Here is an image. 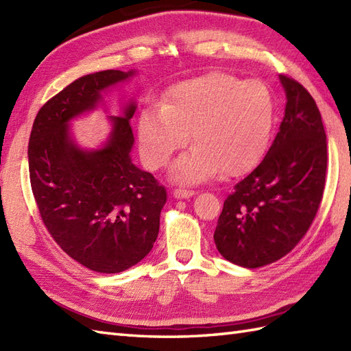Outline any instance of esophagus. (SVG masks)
<instances>
[{"label":"esophagus","mask_w":351,"mask_h":351,"mask_svg":"<svg viewBox=\"0 0 351 351\" xmlns=\"http://www.w3.org/2000/svg\"><path fill=\"white\" fill-rule=\"evenodd\" d=\"M195 195V190H190V189H175L173 190V196L176 199H185V197H190Z\"/></svg>","instance_id":"obj_1"}]
</instances>
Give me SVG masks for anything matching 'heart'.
<instances>
[{"instance_id": "heart-1", "label": "heart", "mask_w": 351, "mask_h": 351, "mask_svg": "<svg viewBox=\"0 0 351 351\" xmlns=\"http://www.w3.org/2000/svg\"><path fill=\"white\" fill-rule=\"evenodd\" d=\"M274 123V98L259 80L241 81L223 72L171 86L161 106L138 116V146L145 164L160 169L189 143L175 162L180 181L199 182L217 175L247 173L263 160Z\"/></svg>"}]
</instances>
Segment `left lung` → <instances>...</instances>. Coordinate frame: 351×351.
Listing matches in <instances>:
<instances>
[{
  "mask_svg": "<svg viewBox=\"0 0 351 351\" xmlns=\"http://www.w3.org/2000/svg\"><path fill=\"white\" fill-rule=\"evenodd\" d=\"M285 116L258 167L225 199L214 232L223 258L245 268L264 267L293 250L322 204L327 141L322 114L299 81L280 75Z\"/></svg>",
  "mask_w": 351,
  "mask_h": 351,
  "instance_id": "1",
  "label": "left lung"
}]
</instances>
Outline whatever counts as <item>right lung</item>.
<instances>
[{"mask_svg": "<svg viewBox=\"0 0 351 351\" xmlns=\"http://www.w3.org/2000/svg\"><path fill=\"white\" fill-rule=\"evenodd\" d=\"M101 71L81 77L43 104L28 143L33 196L45 228L77 263L96 273H121L143 259L158 237L166 189L131 161V102L113 116L99 151H81L68 122L101 99V92L132 75Z\"/></svg>", "mask_w": 351, "mask_h": 351, "instance_id": "obj_1", "label": "right lung"}]
</instances>
